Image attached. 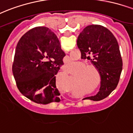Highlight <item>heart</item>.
I'll list each match as a JSON object with an SVG mask.
<instances>
[{"label":"heart","mask_w":133,"mask_h":133,"mask_svg":"<svg viewBox=\"0 0 133 133\" xmlns=\"http://www.w3.org/2000/svg\"><path fill=\"white\" fill-rule=\"evenodd\" d=\"M84 61H77L76 67H79L73 75L76 84L87 91H96L101 84V75L94 65H87Z\"/></svg>","instance_id":"obj_1"}]
</instances>
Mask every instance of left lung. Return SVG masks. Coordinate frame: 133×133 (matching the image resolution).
I'll list each match as a JSON object with an SVG mask.
<instances>
[{"mask_svg": "<svg viewBox=\"0 0 133 133\" xmlns=\"http://www.w3.org/2000/svg\"><path fill=\"white\" fill-rule=\"evenodd\" d=\"M82 59H89L101 75L100 91L87 99L99 101L107 98L118 85L122 71V58L116 37L107 28L89 25L80 33L77 41Z\"/></svg>", "mask_w": 133, "mask_h": 133, "instance_id": "1", "label": "left lung"}]
</instances>
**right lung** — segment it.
I'll return each instance as SVG.
<instances>
[{
  "mask_svg": "<svg viewBox=\"0 0 133 133\" xmlns=\"http://www.w3.org/2000/svg\"><path fill=\"white\" fill-rule=\"evenodd\" d=\"M65 56L58 37L48 28L35 27L26 32L17 43L12 64L19 91L38 104L61 101L56 75Z\"/></svg>",
  "mask_w": 133,
  "mask_h": 133,
  "instance_id": "1",
  "label": "right lung"
}]
</instances>
